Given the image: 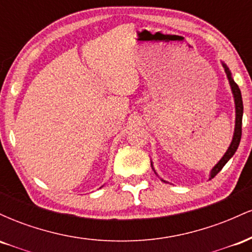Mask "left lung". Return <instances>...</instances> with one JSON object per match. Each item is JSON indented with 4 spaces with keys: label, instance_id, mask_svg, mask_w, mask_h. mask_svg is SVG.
<instances>
[{
    "label": "left lung",
    "instance_id": "1",
    "mask_svg": "<svg viewBox=\"0 0 252 252\" xmlns=\"http://www.w3.org/2000/svg\"><path fill=\"white\" fill-rule=\"evenodd\" d=\"M221 66L224 67V71H225V74H226L227 77V80H228V84H230V88H231V92H232V96H233V102H235V112H236V118H235V130H233V136H232V140H231V143L230 146H228V148L226 152H225V154L222 155V158L220 160L218 161L215 164V167H212V169L210 170V175H209V180L211 179H213L215 176L218 174L219 172H220L222 167L225 166V164L227 163V161L230 160L231 158H232L233 155H235L237 148H238L239 146V142H241V137H242V118H243V100H242V94H241V90H239L238 85L235 83V80H233V77H232V73H231L230 68L227 67V65L224 62H221ZM150 164H152V168L153 170L155 172V174L158 176V173H156V170L154 168V166H153V161H150ZM160 178V176H158ZM161 181L163 182H168L166 180H163L162 178H160ZM169 184V182H168Z\"/></svg>",
    "mask_w": 252,
    "mask_h": 252
}]
</instances>
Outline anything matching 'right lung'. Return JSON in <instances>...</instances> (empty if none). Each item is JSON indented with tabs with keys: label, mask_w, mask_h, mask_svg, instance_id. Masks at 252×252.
Wrapping results in <instances>:
<instances>
[{
	"label": "right lung",
	"mask_w": 252,
	"mask_h": 252,
	"mask_svg": "<svg viewBox=\"0 0 252 252\" xmlns=\"http://www.w3.org/2000/svg\"><path fill=\"white\" fill-rule=\"evenodd\" d=\"M102 187H103V186H102Z\"/></svg>",
	"instance_id": "obj_1"
}]
</instances>
